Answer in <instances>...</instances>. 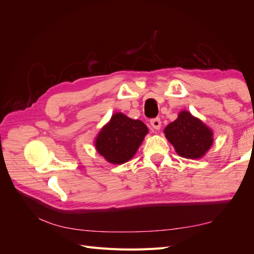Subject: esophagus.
<instances>
[{
    "instance_id": "34e87169",
    "label": "esophagus",
    "mask_w": 254,
    "mask_h": 254,
    "mask_svg": "<svg viewBox=\"0 0 254 254\" xmlns=\"http://www.w3.org/2000/svg\"><path fill=\"white\" fill-rule=\"evenodd\" d=\"M150 125L153 129H160L161 128V120L159 118L150 120Z\"/></svg>"
}]
</instances>
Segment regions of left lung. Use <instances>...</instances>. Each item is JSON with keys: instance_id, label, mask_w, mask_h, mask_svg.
<instances>
[{"instance_id": "1", "label": "left lung", "mask_w": 254, "mask_h": 254, "mask_svg": "<svg viewBox=\"0 0 254 254\" xmlns=\"http://www.w3.org/2000/svg\"><path fill=\"white\" fill-rule=\"evenodd\" d=\"M164 133L177 153L187 159L203 157L213 144L212 130L189 111H181L165 127Z\"/></svg>"}]
</instances>
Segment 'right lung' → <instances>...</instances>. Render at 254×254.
Returning a JSON list of instances; mask_svg holds the SVG:
<instances>
[{
  "label": "right lung",
  "instance_id": "1",
  "mask_svg": "<svg viewBox=\"0 0 254 254\" xmlns=\"http://www.w3.org/2000/svg\"><path fill=\"white\" fill-rule=\"evenodd\" d=\"M147 133L148 128L142 121L114 113L97 134L95 147L109 163L123 164L135 155Z\"/></svg>",
  "mask_w": 254,
  "mask_h": 254
}]
</instances>
